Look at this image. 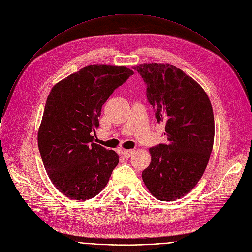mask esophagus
I'll return each instance as SVG.
<instances>
[{
  "instance_id": "obj_1",
  "label": "esophagus",
  "mask_w": 252,
  "mask_h": 252,
  "mask_svg": "<svg viewBox=\"0 0 252 252\" xmlns=\"http://www.w3.org/2000/svg\"><path fill=\"white\" fill-rule=\"evenodd\" d=\"M133 153H134V150H124V151H122V155L125 158H129L133 155Z\"/></svg>"
}]
</instances>
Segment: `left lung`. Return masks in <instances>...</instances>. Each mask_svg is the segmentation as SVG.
I'll use <instances>...</instances> for the list:
<instances>
[{"instance_id":"obj_1","label":"left lung","mask_w":252,"mask_h":252,"mask_svg":"<svg viewBox=\"0 0 252 252\" xmlns=\"http://www.w3.org/2000/svg\"><path fill=\"white\" fill-rule=\"evenodd\" d=\"M133 69L147 84V97L158 122L165 124L168 141L150 149L144 183L162 201L179 199L195 187L209 161L215 131L211 102L202 87L176 66L144 63Z\"/></svg>"}]
</instances>
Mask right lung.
<instances>
[{"mask_svg":"<svg viewBox=\"0 0 252 252\" xmlns=\"http://www.w3.org/2000/svg\"><path fill=\"white\" fill-rule=\"evenodd\" d=\"M134 71L89 65L55 85L38 131L40 155L54 186L75 200H88L106 186L118 155L94 143L101 106Z\"/></svg>","mask_w":252,"mask_h":252,"instance_id":"right-lung-1","label":"right lung"}]
</instances>
